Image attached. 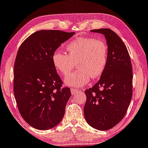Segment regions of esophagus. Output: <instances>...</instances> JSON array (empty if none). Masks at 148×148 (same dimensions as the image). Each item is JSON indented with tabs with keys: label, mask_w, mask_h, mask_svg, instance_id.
<instances>
[{
	"label": "esophagus",
	"mask_w": 148,
	"mask_h": 148,
	"mask_svg": "<svg viewBox=\"0 0 148 148\" xmlns=\"http://www.w3.org/2000/svg\"><path fill=\"white\" fill-rule=\"evenodd\" d=\"M70 90H71V92H72V94H75V93H77L78 92V89H73V88H72V89H71Z\"/></svg>",
	"instance_id": "obj_1"
}]
</instances>
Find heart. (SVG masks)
<instances>
[{"instance_id":"1","label":"heart","mask_w":148,"mask_h":148,"mask_svg":"<svg viewBox=\"0 0 148 148\" xmlns=\"http://www.w3.org/2000/svg\"><path fill=\"white\" fill-rule=\"evenodd\" d=\"M68 54L56 50L52 63L59 74L67 76L77 64L78 70L65 78L69 87H80L87 85L91 77L96 79L103 74L108 60V47L100 40L79 37L67 46Z\"/></svg>"}]
</instances>
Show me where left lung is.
<instances>
[{
    "mask_svg": "<svg viewBox=\"0 0 148 148\" xmlns=\"http://www.w3.org/2000/svg\"><path fill=\"white\" fill-rule=\"evenodd\" d=\"M91 32L105 37L108 60L98 83L85 91L84 116L91 127L107 130L118 124L128 110L132 96V68L126 45L114 31L100 29Z\"/></svg>",
    "mask_w": 148,
    "mask_h": 148,
    "instance_id": "left-lung-1",
    "label": "left lung"
}]
</instances>
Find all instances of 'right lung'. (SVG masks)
Masks as SVG:
<instances>
[{
	"instance_id": "obj_1",
	"label": "right lung",
	"mask_w": 148,
	"mask_h": 148,
	"mask_svg": "<svg viewBox=\"0 0 148 148\" xmlns=\"http://www.w3.org/2000/svg\"><path fill=\"white\" fill-rule=\"evenodd\" d=\"M74 32L36 31L20 45L14 69V93L20 115L33 128L48 130L62 120L71 91L52 63V55Z\"/></svg>"
}]
</instances>
